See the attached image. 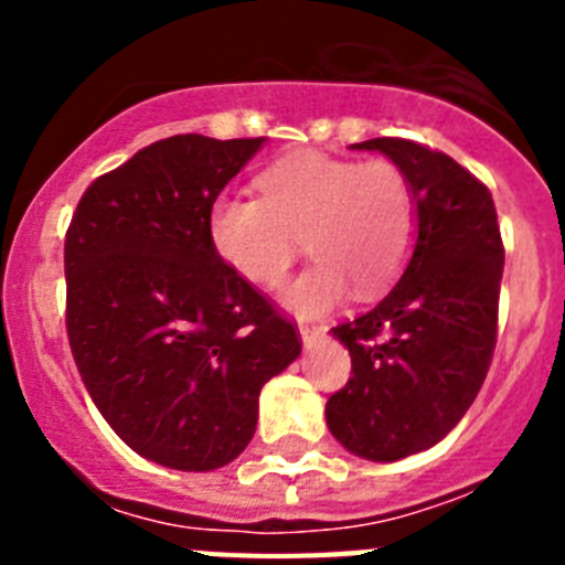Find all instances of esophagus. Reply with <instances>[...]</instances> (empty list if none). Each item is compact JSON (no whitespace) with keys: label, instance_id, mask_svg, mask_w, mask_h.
Masks as SVG:
<instances>
[{"label":"esophagus","instance_id":"34e87169","mask_svg":"<svg viewBox=\"0 0 565 565\" xmlns=\"http://www.w3.org/2000/svg\"><path fill=\"white\" fill-rule=\"evenodd\" d=\"M326 331H328L326 326H308V322H299V339H302L306 348H313L319 339L326 337Z\"/></svg>","mask_w":565,"mask_h":565}]
</instances>
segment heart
Returning a JSON list of instances; mask_svg holds the SVG:
<instances>
[{"instance_id":"obj_1","label":"heart","mask_w":565,"mask_h":565,"mask_svg":"<svg viewBox=\"0 0 565 565\" xmlns=\"http://www.w3.org/2000/svg\"><path fill=\"white\" fill-rule=\"evenodd\" d=\"M259 198L223 192L209 206V243L254 288H277L306 248L313 263L282 294L297 317H319L351 286L362 297L402 274L416 237V194L393 161L302 152L259 174Z\"/></svg>"}]
</instances>
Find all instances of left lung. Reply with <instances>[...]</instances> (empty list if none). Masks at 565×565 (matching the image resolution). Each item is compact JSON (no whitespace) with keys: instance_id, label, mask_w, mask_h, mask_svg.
I'll use <instances>...</instances> for the list:
<instances>
[{"instance_id":"8db88e82","label":"left lung","mask_w":565,"mask_h":565,"mask_svg":"<svg viewBox=\"0 0 565 565\" xmlns=\"http://www.w3.org/2000/svg\"><path fill=\"white\" fill-rule=\"evenodd\" d=\"M351 149L398 163L416 194L404 274L331 331L353 376L328 398V430L353 456L387 463L430 450L476 402L495 351L503 246L492 194L450 154L404 138Z\"/></svg>"}]
</instances>
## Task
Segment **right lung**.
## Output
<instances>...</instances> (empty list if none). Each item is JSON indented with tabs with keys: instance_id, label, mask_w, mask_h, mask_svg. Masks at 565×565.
I'll return each mask as SVG.
<instances>
[{
	"instance_id": "obj_1",
	"label": "right lung",
	"mask_w": 565,
	"mask_h": 565,
	"mask_svg": "<svg viewBox=\"0 0 565 565\" xmlns=\"http://www.w3.org/2000/svg\"><path fill=\"white\" fill-rule=\"evenodd\" d=\"M266 138L174 135L89 183L64 239L67 337L89 398L138 456L226 467L297 331L209 243V206Z\"/></svg>"
}]
</instances>
